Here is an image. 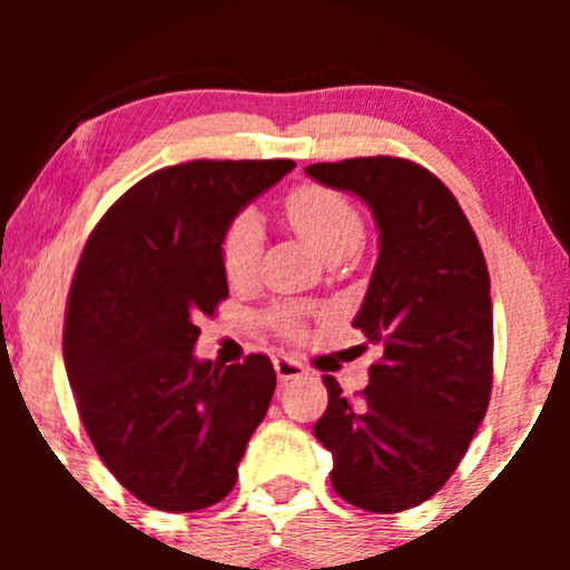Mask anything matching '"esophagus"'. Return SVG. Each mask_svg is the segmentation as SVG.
<instances>
[{
  "label": "esophagus",
  "instance_id": "1",
  "mask_svg": "<svg viewBox=\"0 0 570 570\" xmlns=\"http://www.w3.org/2000/svg\"><path fill=\"white\" fill-rule=\"evenodd\" d=\"M273 367H276L278 381H297V377L307 375V370L297 362V358L284 356V353H276V356H273Z\"/></svg>",
  "mask_w": 570,
  "mask_h": 570
}]
</instances>
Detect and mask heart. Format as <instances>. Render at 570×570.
<instances>
[{"instance_id": "b5f03b06", "label": "heart", "mask_w": 570, "mask_h": 570, "mask_svg": "<svg viewBox=\"0 0 570 570\" xmlns=\"http://www.w3.org/2000/svg\"><path fill=\"white\" fill-rule=\"evenodd\" d=\"M284 217L299 238L326 263H343L364 244V219L358 208L337 189L324 185H299L284 200ZM265 244L263 222L257 214L244 212L233 217L222 235V271L233 286L248 284L257 273L259 252ZM271 324L281 335H299L305 311L297 305L276 307Z\"/></svg>"}]
</instances>
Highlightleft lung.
I'll list each match as a JSON object with an SVG mask.
<instances>
[{
  "label": "left lung",
  "mask_w": 570,
  "mask_h": 570,
  "mask_svg": "<svg viewBox=\"0 0 570 570\" xmlns=\"http://www.w3.org/2000/svg\"><path fill=\"white\" fill-rule=\"evenodd\" d=\"M307 176L358 195L381 254L353 326L383 358L351 399L324 375L330 404L313 426L332 453L340 499L377 514L429 501L488 412L493 303L480 240L448 187L404 158L313 163Z\"/></svg>",
  "instance_id": "obj_1"
}]
</instances>
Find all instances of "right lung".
Segmentation results:
<instances>
[{"mask_svg":"<svg viewBox=\"0 0 570 570\" xmlns=\"http://www.w3.org/2000/svg\"><path fill=\"white\" fill-rule=\"evenodd\" d=\"M294 160H193L144 176L90 233L69 289L63 364L104 466L160 512L230 493L276 391L265 353L195 358L227 297L222 235Z\"/></svg>","mask_w":570,"mask_h":570,"instance_id":"1","label":"right lung"}]
</instances>
